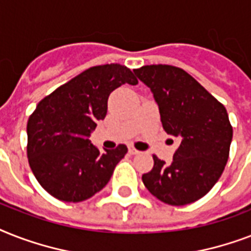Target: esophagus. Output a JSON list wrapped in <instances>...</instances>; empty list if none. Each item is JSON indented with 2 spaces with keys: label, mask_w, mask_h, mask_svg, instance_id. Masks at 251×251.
Here are the masks:
<instances>
[{
  "label": "esophagus",
  "mask_w": 251,
  "mask_h": 251,
  "mask_svg": "<svg viewBox=\"0 0 251 251\" xmlns=\"http://www.w3.org/2000/svg\"><path fill=\"white\" fill-rule=\"evenodd\" d=\"M129 153L130 155H137V153H139V151L134 147H129Z\"/></svg>",
  "instance_id": "1"
}]
</instances>
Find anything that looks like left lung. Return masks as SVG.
Listing matches in <instances>:
<instances>
[{
  "mask_svg": "<svg viewBox=\"0 0 251 251\" xmlns=\"http://www.w3.org/2000/svg\"><path fill=\"white\" fill-rule=\"evenodd\" d=\"M134 73L152 91L163 129L179 139L171 164L153 155V168L142 181L167 204L195 202L214 187L228 161L233 129L226 106L182 69L147 65Z\"/></svg>",
  "mask_w": 251,
  "mask_h": 251,
  "instance_id": "1",
  "label": "left lung"
}]
</instances>
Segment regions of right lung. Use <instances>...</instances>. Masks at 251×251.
<instances>
[{"instance_id": "obj_1", "label": "right lung", "mask_w": 251, "mask_h": 251, "mask_svg": "<svg viewBox=\"0 0 251 251\" xmlns=\"http://www.w3.org/2000/svg\"><path fill=\"white\" fill-rule=\"evenodd\" d=\"M137 84L120 64L94 66L45 96L27 122V156L41 186L64 202H82L105 186L127 152L125 145L100 152L88 137L104 120L112 91Z\"/></svg>"}]
</instances>
